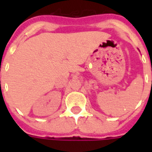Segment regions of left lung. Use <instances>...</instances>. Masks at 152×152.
I'll return each instance as SVG.
<instances>
[{"label":"left lung","mask_w":152,"mask_h":152,"mask_svg":"<svg viewBox=\"0 0 152 152\" xmlns=\"http://www.w3.org/2000/svg\"><path fill=\"white\" fill-rule=\"evenodd\" d=\"M151 71H152V69H151ZM151 86H152V80H151Z\"/></svg>","instance_id":"left-lung-1"}]
</instances>
